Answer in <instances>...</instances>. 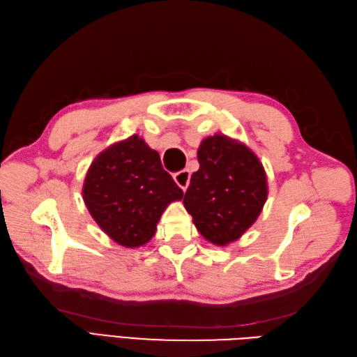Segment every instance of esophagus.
<instances>
[{"mask_svg":"<svg viewBox=\"0 0 357 357\" xmlns=\"http://www.w3.org/2000/svg\"><path fill=\"white\" fill-rule=\"evenodd\" d=\"M174 180L180 189L186 190L189 186V181H190V172L188 169H183V171L177 172V174L174 176Z\"/></svg>","mask_w":357,"mask_h":357,"instance_id":"1","label":"esophagus"}]
</instances>
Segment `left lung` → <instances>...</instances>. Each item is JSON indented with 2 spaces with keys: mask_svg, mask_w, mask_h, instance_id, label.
<instances>
[{
  "mask_svg": "<svg viewBox=\"0 0 357 357\" xmlns=\"http://www.w3.org/2000/svg\"><path fill=\"white\" fill-rule=\"evenodd\" d=\"M199 169L185 193V207L205 240L228 245L261 214L268 197L265 169L250 149L223 134L202 139Z\"/></svg>",
  "mask_w": 357,
  "mask_h": 357,
  "instance_id": "8db88e82",
  "label": "left lung"
}]
</instances>
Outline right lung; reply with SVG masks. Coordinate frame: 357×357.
Here are the masks:
<instances>
[{
  "instance_id": "obj_1",
  "label": "right lung",
  "mask_w": 357,
  "mask_h": 357,
  "mask_svg": "<svg viewBox=\"0 0 357 357\" xmlns=\"http://www.w3.org/2000/svg\"><path fill=\"white\" fill-rule=\"evenodd\" d=\"M183 190L162 168L156 150L137 134L114 143L91 164L83 201L113 241L128 248L152 240L162 213Z\"/></svg>"
}]
</instances>
